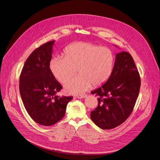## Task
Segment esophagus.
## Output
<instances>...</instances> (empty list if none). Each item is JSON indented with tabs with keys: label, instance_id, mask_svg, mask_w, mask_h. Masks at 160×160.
<instances>
[{
	"label": "esophagus",
	"instance_id": "1",
	"mask_svg": "<svg viewBox=\"0 0 160 160\" xmlns=\"http://www.w3.org/2000/svg\"><path fill=\"white\" fill-rule=\"evenodd\" d=\"M77 98H79V99H81V98H85V97H87V95L86 94H83V95H78L76 96Z\"/></svg>",
	"mask_w": 160,
	"mask_h": 160
}]
</instances>
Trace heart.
Instances as JSON below:
<instances>
[{"label":"heart","instance_id":"obj_1","mask_svg":"<svg viewBox=\"0 0 160 160\" xmlns=\"http://www.w3.org/2000/svg\"><path fill=\"white\" fill-rule=\"evenodd\" d=\"M115 57L108 48L87 42H78L68 46L64 57L55 56L50 61L49 68L53 76L64 83L77 69L78 75L64 85L65 91L71 94H82L92 85L106 83L112 75Z\"/></svg>","mask_w":160,"mask_h":160}]
</instances>
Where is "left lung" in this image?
Here are the masks:
<instances>
[{
  "label": "left lung",
  "mask_w": 160,
  "mask_h": 160,
  "mask_svg": "<svg viewBox=\"0 0 160 160\" xmlns=\"http://www.w3.org/2000/svg\"><path fill=\"white\" fill-rule=\"evenodd\" d=\"M140 88V75L132 55L126 52L116 53L111 77L91 92L98 96V105L91 113L92 121L103 129L123 123L133 111Z\"/></svg>",
  "instance_id": "obj_1"
}]
</instances>
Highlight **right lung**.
<instances>
[{
    "instance_id": "right-lung-1",
    "label": "right lung",
    "mask_w": 160,
    "mask_h": 160,
    "mask_svg": "<svg viewBox=\"0 0 160 160\" xmlns=\"http://www.w3.org/2000/svg\"><path fill=\"white\" fill-rule=\"evenodd\" d=\"M55 41L36 49L25 62L20 77V93L31 118L39 124L50 126L64 116L72 96H59L62 88L50 70Z\"/></svg>"
}]
</instances>
